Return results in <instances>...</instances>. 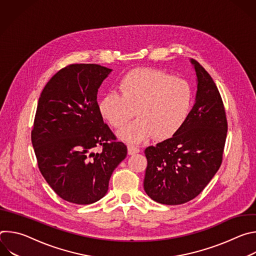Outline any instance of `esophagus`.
I'll return each mask as SVG.
<instances>
[{
    "label": "esophagus",
    "instance_id": "34e87169",
    "mask_svg": "<svg viewBox=\"0 0 256 256\" xmlns=\"http://www.w3.org/2000/svg\"><path fill=\"white\" fill-rule=\"evenodd\" d=\"M128 155H134V154L138 153L140 149L134 147V146H132V144H128Z\"/></svg>",
    "mask_w": 256,
    "mask_h": 256
}]
</instances>
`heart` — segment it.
<instances>
[{"label": "heart", "mask_w": 256, "mask_h": 256, "mask_svg": "<svg viewBox=\"0 0 256 256\" xmlns=\"http://www.w3.org/2000/svg\"><path fill=\"white\" fill-rule=\"evenodd\" d=\"M118 91L106 93L98 103L102 118L114 128L124 126L134 114L136 120L118 132L128 142H140L154 134L172 138L186 122L192 107V90L182 79L157 68H136L120 79Z\"/></svg>", "instance_id": "1"}]
</instances>
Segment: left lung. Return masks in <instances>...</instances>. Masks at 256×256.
Instances as JSON below:
<instances>
[{
	"label": "left lung",
	"mask_w": 256,
	"mask_h": 256,
	"mask_svg": "<svg viewBox=\"0 0 256 256\" xmlns=\"http://www.w3.org/2000/svg\"><path fill=\"white\" fill-rule=\"evenodd\" d=\"M198 78L196 103L180 130L144 150V190L153 200L176 206L196 198L220 168L227 136L222 97L204 66L190 60Z\"/></svg>",
	"instance_id": "left-lung-1"
}]
</instances>
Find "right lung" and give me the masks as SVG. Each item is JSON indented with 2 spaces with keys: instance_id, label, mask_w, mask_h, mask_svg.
<instances>
[{
  "instance_id": "add662e5",
  "label": "right lung",
  "mask_w": 256,
  "mask_h": 256,
  "mask_svg": "<svg viewBox=\"0 0 256 256\" xmlns=\"http://www.w3.org/2000/svg\"><path fill=\"white\" fill-rule=\"evenodd\" d=\"M112 68L72 64L44 88L36 109L31 142L38 165L62 200L90 204L102 198L114 170L126 157V146L104 124L97 92ZM102 151L95 154V148Z\"/></svg>"
}]
</instances>
